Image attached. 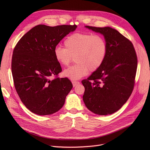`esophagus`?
Returning <instances> with one entry per match:
<instances>
[{
  "mask_svg": "<svg viewBox=\"0 0 150 150\" xmlns=\"http://www.w3.org/2000/svg\"><path fill=\"white\" fill-rule=\"evenodd\" d=\"M80 83L79 81H72V84H73V86L75 87V86H76L77 84H78Z\"/></svg>",
  "mask_w": 150,
  "mask_h": 150,
  "instance_id": "34e87169",
  "label": "esophagus"
}]
</instances>
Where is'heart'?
Masks as SVG:
<instances>
[{"mask_svg":"<svg viewBox=\"0 0 150 150\" xmlns=\"http://www.w3.org/2000/svg\"><path fill=\"white\" fill-rule=\"evenodd\" d=\"M65 47L57 46L54 54L59 63L68 66L75 59V65L64 71V75L70 79L78 80L89 72L98 69L107 56L108 43L106 39L99 35L78 32L67 37Z\"/></svg>","mask_w":150,"mask_h":150,"instance_id":"1","label":"heart"}]
</instances>
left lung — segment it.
Instances as JSON below:
<instances>
[{"label": "left lung", "mask_w": 150, "mask_h": 150, "mask_svg": "<svg viewBox=\"0 0 150 150\" xmlns=\"http://www.w3.org/2000/svg\"><path fill=\"white\" fill-rule=\"evenodd\" d=\"M103 35L108 43L107 56L101 67L82 80L86 106L98 115L111 114L130 97L135 84L137 57L132 43L111 27L86 26Z\"/></svg>", "instance_id": "obj_1"}]
</instances>
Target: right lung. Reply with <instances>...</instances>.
<instances>
[{"label":"right lung","instance_id":"1","mask_svg":"<svg viewBox=\"0 0 150 150\" xmlns=\"http://www.w3.org/2000/svg\"><path fill=\"white\" fill-rule=\"evenodd\" d=\"M76 27L38 25L14 47L11 59L14 87L31 112L40 115L52 114L64 105L73 85L67 78L58 77L62 69L54 57V49Z\"/></svg>","mask_w":150,"mask_h":150}]
</instances>
